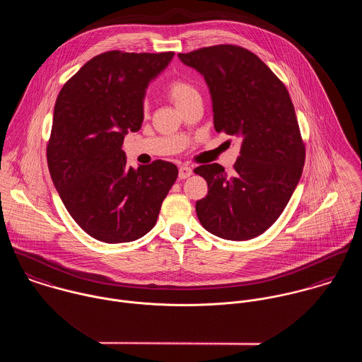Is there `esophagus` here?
I'll list each match as a JSON object with an SVG mask.
<instances>
[{"label": "esophagus", "mask_w": 362, "mask_h": 362, "mask_svg": "<svg viewBox=\"0 0 362 362\" xmlns=\"http://www.w3.org/2000/svg\"><path fill=\"white\" fill-rule=\"evenodd\" d=\"M192 173H194V171H192L191 167H188V165H181V167H180V171H178V177H180L181 180H185V178L191 177Z\"/></svg>", "instance_id": "obj_1"}]
</instances>
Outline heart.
Masks as SVG:
<instances>
[{
    "instance_id": "b5f03b06",
    "label": "heart",
    "mask_w": 362,
    "mask_h": 362,
    "mask_svg": "<svg viewBox=\"0 0 362 362\" xmlns=\"http://www.w3.org/2000/svg\"><path fill=\"white\" fill-rule=\"evenodd\" d=\"M165 95L168 99L175 104L178 108L187 103L194 96H198V89L192 82L185 78H174L165 86ZM144 110H146V104H144Z\"/></svg>"
}]
</instances>
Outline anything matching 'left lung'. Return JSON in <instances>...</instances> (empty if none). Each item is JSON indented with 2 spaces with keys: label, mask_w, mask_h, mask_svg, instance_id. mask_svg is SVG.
Masks as SVG:
<instances>
[{
  "label": "left lung",
  "mask_w": 362,
  "mask_h": 362,
  "mask_svg": "<svg viewBox=\"0 0 362 362\" xmlns=\"http://www.w3.org/2000/svg\"><path fill=\"white\" fill-rule=\"evenodd\" d=\"M178 57L206 81L214 129L243 139L231 174L217 163L195 168L209 189L197 202L198 218L220 238H255L287 206L305 163L288 90L257 54L240 46H210Z\"/></svg>",
  "instance_id": "obj_1"
}]
</instances>
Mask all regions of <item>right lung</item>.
<instances>
[{
  "label": "right lung",
  "mask_w": 362,
  "mask_h": 362,
  "mask_svg": "<svg viewBox=\"0 0 362 362\" xmlns=\"http://www.w3.org/2000/svg\"><path fill=\"white\" fill-rule=\"evenodd\" d=\"M174 52H105L62 86L47 142V164L62 204L90 237L129 243L155 227L178 168L155 160L138 168L121 149L144 121L149 82Z\"/></svg>",
  "instance_id": "right-lung-1"
}]
</instances>
